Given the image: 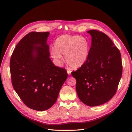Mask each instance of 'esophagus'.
Wrapping results in <instances>:
<instances>
[{"label":"esophagus","mask_w":132,"mask_h":132,"mask_svg":"<svg viewBox=\"0 0 132 132\" xmlns=\"http://www.w3.org/2000/svg\"><path fill=\"white\" fill-rule=\"evenodd\" d=\"M67 72H68V74L69 75L71 74V71L70 70H67Z\"/></svg>","instance_id":"esophagus-1"}]
</instances>
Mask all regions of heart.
Here are the masks:
<instances>
[{"mask_svg": "<svg viewBox=\"0 0 132 132\" xmlns=\"http://www.w3.org/2000/svg\"><path fill=\"white\" fill-rule=\"evenodd\" d=\"M89 52V43L86 37L69 35H62L54 41L52 56L60 64L65 55L67 63L72 69H79L87 61Z\"/></svg>", "mask_w": 132, "mask_h": 132, "instance_id": "b5f03b06", "label": "heart"}]
</instances>
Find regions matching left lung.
I'll list each match as a JSON object with an SVG mask.
<instances>
[{
    "instance_id": "8db88e82",
    "label": "left lung",
    "mask_w": 132,
    "mask_h": 132,
    "mask_svg": "<svg viewBox=\"0 0 132 132\" xmlns=\"http://www.w3.org/2000/svg\"><path fill=\"white\" fill-rule=\"evenodd\" d=\"M91 36V46L87 61L71 72L77 80L79 99L88 106L103 104L115 95L122 71L119 49L107 35L97 30L87 32Z\"/></svg>"
}]
</instances>
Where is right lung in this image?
<instances>
[{"label": "right lung", "mask_w": 132, "mask_h": 132, "mask_svg": "<svg viewBox=\"0 0 132 132\" xmlns=\"http://www.w3.org/2000/svg\"><path fill=\"white\" fill-rule=\"evenodd\" d=\"M49 34L29 33L17 44L10 60L14 89L28 107L38 111L52 107L68 78L66 70L55 66L49 57Z\"/></svg>", "instance_id": "right-lung-1"}]
</instances>
